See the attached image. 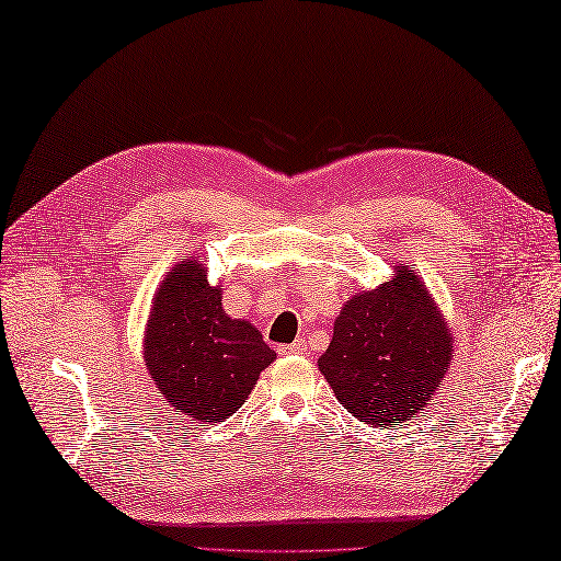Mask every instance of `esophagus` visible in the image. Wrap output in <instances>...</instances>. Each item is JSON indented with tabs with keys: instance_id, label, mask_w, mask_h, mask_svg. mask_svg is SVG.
I'll return each mask as SVG.
<instances>
[{
	"instance_id": "34e87169",
	"label": "esophagus",
	"mask_w": 561,
	"mask_h": 561,
	"mask_svg": "<svg viewBox=\"0 0 561 561\" xmlns=\"http://www.w3.org/2000/svg\"><path fill=\"white\" fill-rule=\"evenodd\" d=\"M280 354H307V343L305 340H295L290 345H280L278 347Z\"/></svg>"
}]
</instances>
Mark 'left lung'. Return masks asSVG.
I'll use <instances>...</instances> for the list:
<instances>
[{
  "instance_id": "obj_1",
  "label": "left lung",
  "mask_w": 561,
  "mask_h": 561,
  "mask_svg": "<svg viewBox=\"0 0 561 561\" xmlns=\"http://www.w3.org/2000/svg\"><path fill=\"white\" fill-rule=\"evenodd\" d=\"M453 357L443 317L404 266L340 311L319 368L352 416L400 426L440 388Z\"/></svg>"
}]
</instances>
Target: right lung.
<instances>
[{"instance_id": "right-lung-1", "label": "right lung", "mask_w": 561, "mask_h": 561, "mask_svg": "<svg viewBox=\"0 0 561 561\" xmlns=\"http://www.w3.org/2000/svg\"><path fill=\"white\" fill-rule=\"evenodd\" d=\"M276 359L248 321L230 319L221 290L187 259L159 285L147 321L145 362L171 407L193 421L216 423L236 414Z\"/></svg>"}]
</instances>
